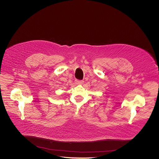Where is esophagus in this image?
<instances>
[{
  "label": "esophagus",
  "instance_id": "1",
  "mask_svg": "<svg viewBox=\"0 0 159 159\" xmlns=\"http://www.w3.org/2000/svg\"><path fill=\"white\" fill-rule=\"evenodd\" d=\"M75 82L77 84H83V81L82 80H76V81H75Z\"/></svg>",
  "mask_w": 159,
  "mask_h": 159
}]
</instances>
